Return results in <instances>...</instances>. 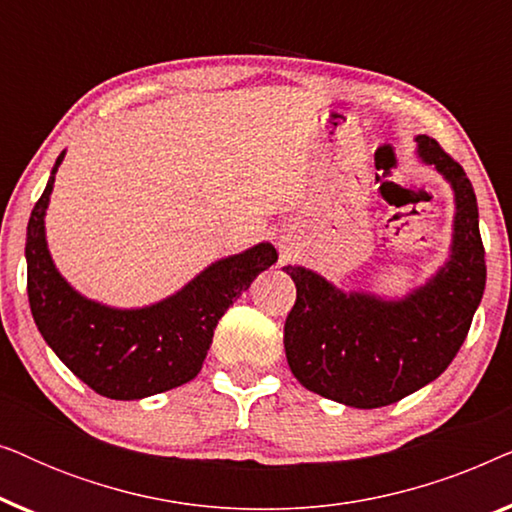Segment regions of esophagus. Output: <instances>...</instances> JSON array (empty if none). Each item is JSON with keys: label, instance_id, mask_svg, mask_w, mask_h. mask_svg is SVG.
Listing matches in <instances>:
<instances>
[{"label": "esophagus", "instance_id": "34e87169", "mask_svg": "<svg viewBox=\"0 0 512 512\" xmlns=\"http://www.w3.org/2000/svg\"><path fill=\"white\" fill-rule=\"evenodd\" d=\"M279 249H282V258H284V261H289V258H291V249L286 247L284 242H279Z\"/></svg>", "mask_w": 512, "mask_h": 512}]
</instances>
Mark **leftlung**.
Listing matches in <instances>:
<instances>
[{
	"mask_svg": "<svg viewBox=\"0 0 512 512\" xmlns=\"http://www.w3.org/2000/svg\"><path fill=\"white\" fill-rule=\"evenodd\" d=\"M415 142L422 163L436 167L454 191L450 258L429 282L387 300L345 293L303 265L284 268L296 282V305L284 324L291 373L305 389L349 408L391 405L445 373L485 291V247L471 181L436 139L417 135Z\"/></svg>",
	"mask_w": 512,
	"mask_h": 512,
	"instance_id": "obj_1",
	"label": "left lung"
}]
</instances>
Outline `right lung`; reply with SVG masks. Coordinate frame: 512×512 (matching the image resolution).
<instances>
[{
  "label": "right lung",
  "instance_id": "add662e5",
  "mask_svg": "<svg viewBox=\"0 0 512 512\" xmlns=\"http://www.w3.org/2000/svg\"><path fill=\"white\" fill-rule=\"evenodd\" d=\"M27 223V296L46 345L100 396L137 401L191 382L200 373L214 328L235 298L277 263L270 242L221 258L160 303L118 310L81 296L55 268L46 244V209L55 172Z\"/></svg>",
  "mask_w": 512,
  "mask_h": 512
}]
</instances>
